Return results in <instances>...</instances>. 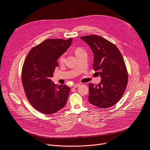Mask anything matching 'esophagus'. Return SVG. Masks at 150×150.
<instances>
[{
  "label": "esophagus",
  "instance_id": "1",
  "mask_svg": "<svg viewBox=\"0 0 150 150\" xmlns=\"http://www.w3.org/2000/svg\"><path fill=\"white\" fill-rule=\"evenodd\" d=\"M80 85H81V83H75V84H74V85H73V87H74V88H77V87H79L80 86Z\"/></svg>",
  "mask_w": 150,
  "mask_h": 150
}]
</instances>
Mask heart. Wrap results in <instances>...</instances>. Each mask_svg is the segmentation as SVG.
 <instances>
[{"mask_svg": "<svg viewBox=\"0 0 150 150\" xmlns=\"http://www.w3.org/2000/svg\"><path fill=\"white\" fill-rule=\"evenodd\" d=\"M82 52H83V50H82L81 48H80V47H78V48H76V49H75V54H76V55L77 54H78V53ZM65 54H63L61 55V56L59 57V59H58L59 62L60 63H63V62H64V60H65Z\"/></svg>", "mask_w": 150, "mask_h": 150, "instance_id": "obj_1", "label": "heart"}]
</instances>
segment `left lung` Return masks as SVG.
<instances>
[{
  "label": "left lung",
  "mask_w": 150,
  "mask_h": 150,
  "mask_svg": "<svg viewBox=\"0 0 150 150\" xmlns=\"http://www.w3.org/2000/svg\"><path fill=\"white\" fill-rule=\"evenodd\" d=\"M91 47L94 54L93 69L101 78L94 85L89 83L88 101L100 108H109L123 95L128 81L127 71L118 48L97 35L80 37Z\"/></svg>",
  "instance_id": "left-lung-1"
}]
</instances>
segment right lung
I'll use <instances>...</instances> for the list:
<instances>
[{"label": "right lung", "instance_id": "obj_1", "mask_svg": "<svg viewBox=\"0 0 150 150\" xmlns=\"http://www.w3.org/2000/svg\"><path fill=\"white\" fill-rule=\"evenodd\" d=\"M72 38L47 39L28 53L22 69V82L33 108L46 115L54 113L65 105L70 92L66 85L52 82L58 67L57 60L70 47Z\"/></svg>", "mask_w": 150, "mask_h": 150}]
</instances>
